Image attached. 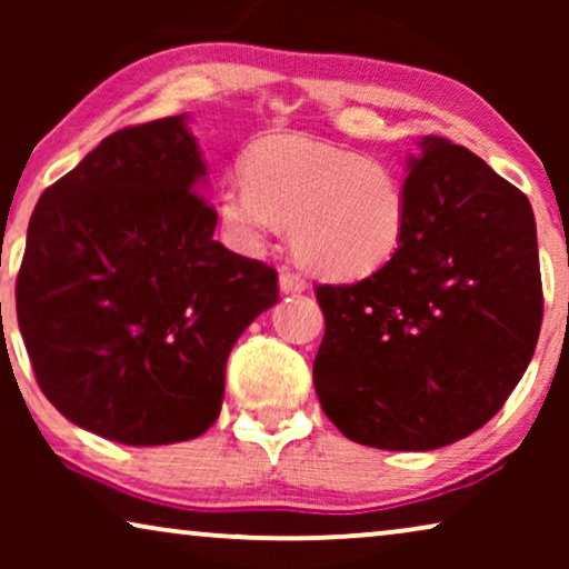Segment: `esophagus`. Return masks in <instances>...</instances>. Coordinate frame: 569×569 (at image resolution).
<instances>
[{
  "label": "esophagus",
  "instance_id": "1",
  "mask_svg": "<svg viewBox=\"0 0 569 569\" xmlns=\"http://www.w3.org/2000/svg\"><path fill=\"white\" fill-rule=\"evenodd\" d=\"M279 287H282V292H302L308 287V282L306 277L298 274V271L282 269L279 271Z\"/></svg>",
  "mask_w": 569,
  "mask_h": 569
}]
</instances>
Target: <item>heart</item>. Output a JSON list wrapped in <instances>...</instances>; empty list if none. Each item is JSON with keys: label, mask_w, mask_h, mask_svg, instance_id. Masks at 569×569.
I'll list each match as a JSON object with an SVG mask.
<instances>
[{"label": "heart", "mask_w": 569, "mask_h": 569, "mask_svg": "<svg viewBox=\"0 0 569 569\" xmlns=\"http://www.w3.org/2000/svg\"><path fill=\"white\" fill-rule=\"evenodd\" d=\"M217 214L240 251L292 224L295 256L323 277L378 271L407 232V191L386 162L308 137H271L248 152L246 181L222 186Z\"/></svg>", "instance_id": "obj_1"}]
</instances>
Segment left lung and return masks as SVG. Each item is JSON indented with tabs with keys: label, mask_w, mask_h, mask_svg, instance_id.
Here are the masks:
<instances>
[{
	"label": "left lung",
	"mask_w": 569,
	"mask_h": 569,
	"mask_svg": "<svg viewBox=\"0 0 569 569\" xmlns=\"http://www.w3.org/2000/svg\"><path fill=\"white\" fill-rule=\"evenodd\" d=\"M403 191L393 259L316 287L313 383L349 440L432 450L485 427L523 378L543 316L539 246L526 193L448 139H422Z\"/></svg>",
	"instance_id": "1"
}]
</instances>
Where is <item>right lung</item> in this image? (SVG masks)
<instances>
[{
	"label": "right lung",
	"mask_w": 569,
	"mask_h": 569,
	"mask_svg": "<svg viewBox=\"0 0 569 569\" xmlns=\"http://www.w3.org/2000/svg\"><path fill=\"white\" fill-rule=\"evenodd\" d=\"M183 116L113 131L38 199L14 302L46 399L100 438L166 446L220 417L224 362L279 298L217 243Z\"/></svg>",
	"instance_id": "right-lung-1"
}]
</instances>
